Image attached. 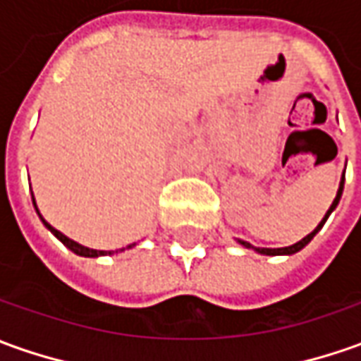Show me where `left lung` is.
<instances>
[{
	"mask_svg": "<svg viewBox=\"0 0 361 361\" xmlns=\"http://www.w3.org/2000/svg\"><path fill=\"white\" fill-rule=\"evenodd\" d=\"M342 191H344V176H342V181H340V188H338V193H336V197H334V201H332V205H330V209L326 212L324 219H322V221L318 223V227H316L314 231L308 233V235L304 237L302 241L294 243V245H290V247H281V249H257V247H252V245H249V243H245V241H241V245H245V247H252L255 251L263 252V255H293V252L300 251L302 247H306L308 243L312 241V237H314L316 233H318V231H320V229H322V225H324L326 219H328V215H330V213L334 212L336 205H338V201H340V197H342Z\"/></svg>",
	"mask_w": 361,
	"mask_h": 361,
	"instance_id": "obj_1",
	"label": "left lung"
}]
</instances>
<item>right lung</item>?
Returning <instances> with one entry per match:
<instances>
[{
  "label": "right lung",
  "instance_id": "obj_1",
  "mask_svg": "<svg viewBox=\"0 0 361 361\" xmlns=\"http://www.w3.org/2000/svg\"><path fill=\"white\" fill-rule=\"evenodd\" d=\"M31 197H33V195H31ZM33 205H35V197H33ZM35 209H37V205H35ZM37 213H39V209H37ZM39 217H41V215H39ZM41 221L45 223L47 229L53 233V235L57 237L59 241L63 243L65 247H68V249H71V251H73V252H77V255H80V257H100V255H106V252H104V251H94V249H88V247H82V245H78V243H75V241H73V239H68V237H65V235H63V233H61V231H57V229H53V227H51V225H49V223H47L45 219H43V217H41Z\"/></svg>",
  "mask_w": 361,
  "mask_h": 361
}]
</instances>
